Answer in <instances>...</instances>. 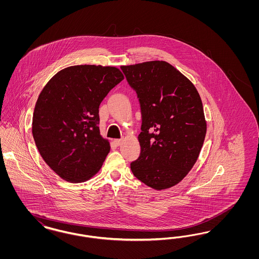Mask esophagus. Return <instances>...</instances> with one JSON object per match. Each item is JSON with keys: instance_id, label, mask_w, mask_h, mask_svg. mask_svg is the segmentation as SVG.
Returning a JSON list of instances; mask_svg holds the SVG:
<instances>
[{"instance_id": "esophagus-1", "label": "esophagus", "mask_w": 259, "mask_h": 259, "mask_svg": "<svg viewBox=\"0 0 259 259\" xmlns=\"http://www.w3.org/2000/svg\"><path fill=\"white\" fill-rule=\"evenodd\" d=\"M113 143H114V145H115L116 147H118V146H120V145H121L122 140H121V139H116V140H114V141H113Z\"/></svg>"}]
</instances>
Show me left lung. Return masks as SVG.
<instances>
[{
	"label": "left lung",
	"mask_w": 259,
	"mask_h": 259,
	"mask_svg": "<svg viewBox=\"0 0 259 259\" xmlns=\"http://www.w3.org/2000/svg\"><path fill=\"white\" fill-rule=\"evenodd\" d=\"M142 113L141 153L131 171L149 187L179 184L197 160L207 124L195 87L172 65L150 61L122 66Z\"/></svg>",
	"instance_id": "1"
}]
</instances>
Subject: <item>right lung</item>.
Returning a JSON list of instances; mask_svg holds the SVG:
<instances>
[{
	"instance_id": "right-lung-1",
	"label": "right lung",
	"mask_w": 259,
	"mask_h": 259,
	"mask_svg": "<svg viewBox=\"0 0 259 259\" xmlns=\"http://www.w3.org/2000/svg\"><path fill=\"white\" fill-rule=\"evenodd\" d=\"M124 76L114 67L78 65L55 74L37 98L32 133L42 159L60 178L81 183L110 152L99 130V106Z\"/></svg>"
}]
</instances>
